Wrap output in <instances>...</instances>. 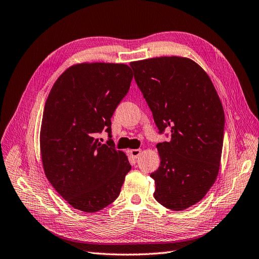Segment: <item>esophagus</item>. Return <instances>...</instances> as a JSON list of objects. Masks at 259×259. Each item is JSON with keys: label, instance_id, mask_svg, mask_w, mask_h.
Wrapping results in <instances>:
<instances>
[{"label": "esophagus", "instance_id": "34e87169", "mask_svg": "<svg viewBox=\"0 0 259 259\" xmlns=\"http://www.w3.org/2000/svg\"><path fill=\"white\" fill-rule=\"evenodd\" d=\"M128 153L132 156V157H135V158H137L139 155L141 154V150L140 149H134V150H129L128 151Z\"/></svg>", "mask_w": 259, "mask_h": 259}]
</instances>
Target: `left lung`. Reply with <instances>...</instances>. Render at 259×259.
Segmentation results:
<instances>
[{"instance_id": "8db88e82", "label": "left lung", "mask_w": 259, "mask_h": 259, "mask_svg": "<svg viewBox=\"0 0 259 259\" xmlns=\"http://www.w3.org/2000/svg\"><path fill=\"white\" fill-rule=\"evenodd\" d=\"M130 66L156 127L171 132L169 142L156 145L160 167L150 176L154 198L181 211L207 195L220 169L224 111L209 75L185 57H157Z\"/></svg>"}]
</instances>
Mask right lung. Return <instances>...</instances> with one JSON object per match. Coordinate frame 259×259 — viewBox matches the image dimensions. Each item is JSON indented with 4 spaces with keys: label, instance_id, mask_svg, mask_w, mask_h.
<instances>
[{
    "label": "right lung",
    "instance_id": "obj_1",
    "mask_svg": "<svg viewBox=\"0 0 259 259\" xmlns=\"http://www.w3.org/2000/svg\"><path fill=\"white\" fill-rule=\"evenodd\" d=\"M134 77L123 63L84 62L66 69L52 86L40 128L45 174L66 202L84 212H97L114 202L131 169L128 157L114 142H99L104 129L127 95Z\"/></svg>",
    "mask_w": 259,
    "mask_h": 259
}]
</instances>
